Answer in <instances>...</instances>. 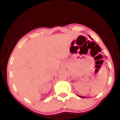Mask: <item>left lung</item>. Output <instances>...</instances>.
I'll use <instances>...</instances> for the list:
<instances>
[{
    "mask_svg": "<svg viewBox=\"0 0 120 120\" xmlns=\"http://www.w3.org/2000/svg\"><path fill=\"white\" fill-rule=\"evenodd\" d=\"M90 38H91V37H90ZM92 39V38H91ZM78 97H80V98H85V97H83V96H78V95H77Z\"/></svg>",
    "mask_w": 120,
    "mask_h": 120,
    "instance_id": "1",
    "label": "left lung"
}]
</instances>
